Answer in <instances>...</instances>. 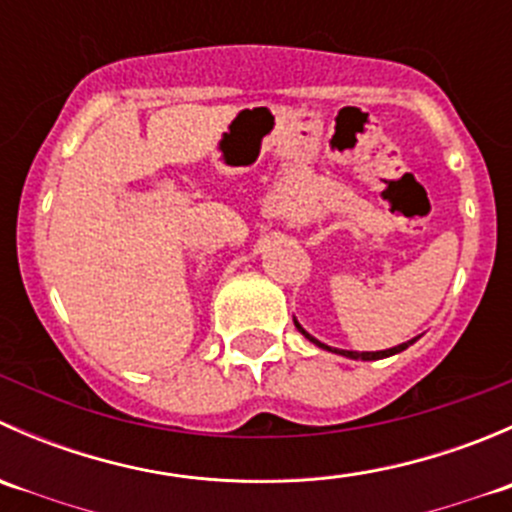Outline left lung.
<instances>
[{"instance_id": "1", "label": "left lung", "mask_w": 512, "mask_h": 512, "mask_svg": "<svg viewBox=\"0 0 512 512\" xmlns=\"http://www.w3.org/2000/svg\"><path fill=\"white\" fill-rule=\"evenodd\" d=\"M294 327L299 329V332L304 334V337L309 339V342H314L317 344V347H322V349H327V352H334V354H342V356H347V359H364V361H374V359H384V356H394V354H399V352H404V349H409L411 344L416 342V339H411V342H404V344H399V347H391V349H384V352H347V349H332V347H327V344H322V342H317V339L312 337V334H307L302 329V324L297 322V319H294Z\"/></svg>"}]
</instances>
